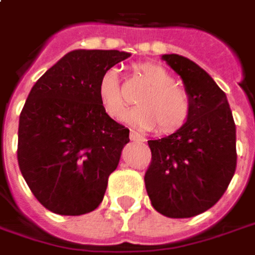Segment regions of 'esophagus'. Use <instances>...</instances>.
<instances>
[{
  "label": "esophagus",
  "mask_w": 255,
  "mask_h": 255,
  "mask_svg": "<svg viewBox=\"0 0 255 255\" xmlns=\"http://www.w3.org/2000/svg\"><path fill=\"white\" fill-rule=\"evenodd\" d=\"M129 138L132 139V141H145V138L141 134H138L136 131H134V129H131L129 131Z\"/></svg>",
  "instance_id": "1"
}]
</instances>
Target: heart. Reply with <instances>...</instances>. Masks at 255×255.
I'll use <instances>...</instances> for the list:
<instances>
[{
    "label": "heart",
    "instance_id": "heart-1",
    "mask_svg": "<svg viewBox=\"0 0 255 255\" xmlns=\"http://www.w3.org/2000/svg\"><path fill=\"white\" fill-rule=\"evenodd\" d=\"M136 70L149 87L138 96L139 106L128 111L126 120L142 128H152L156 124V129L163 134L183 127L192 113L188 93L178 87L175 77L159 65L144 63ZM96 92L104 113L111 119H120L127 107V100L121 92L116 69H109L101 75Z\"/></svg>",
    "mask_w": 255,
    "mask_h": 255
}]
</instances>
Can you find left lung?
<instances>
[{"label": "left lung", "mask_w": 255, "mask_h": 255, "mask_svg": "<svg viewBox=\"0 0 255 255\" xmlns=\"http://www.w3.org/2000/svg\"><path fill=\"white\" fill-rule=\"evenodd\" d=\"M180 76L192 101L186 124L149 139L152 161L145 188L156 212L193 217L215 206L236 172V124L224 92L200 66L180 55H162Z\"/></svg>", "instance_id": "obj_1"}]
</instances>
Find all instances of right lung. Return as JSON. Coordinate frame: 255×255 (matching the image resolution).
Wrapping results in <instances>:
<instances>
[{"label":"right lung","instance_id":"add662e5","mask_svg":"<svg viewBox=\"0 0 255 255\" xmlns=\"http://www.w3.org/2000/svg\"><path fill=\"white\" fill-rule=\"evenodd\" d=\"M131 53L77 49L33 84L18 128V165L42 206L62 216L97 209L129 129L97 99L101 75Z\"/></svg>","mask_w":255,"mask_h":255}]
</instances>
